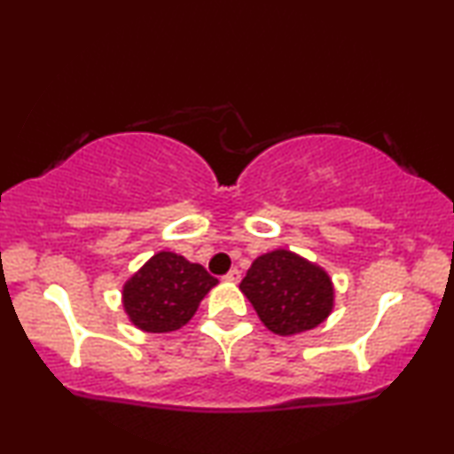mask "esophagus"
I'll list each match as a JSON object with an SVG mask.
<instances>
[{
	"instance_id": "1",
	"label": "esophagus",
	"mask_w": 454,
	"mask_h": 454,
	"mask_svg": "<svg viewBox=\"0 0 454 454\" xmlns=\"http://www.w3.org/2000/svg\"><path fill=\"white\" fill-rule=\"evenodd\" d=\"M223 278H225L227 283H239V278H241V272H239L238 269H231V270L227 272L225 277H223Z\"/></svg>"
}]
</instances>
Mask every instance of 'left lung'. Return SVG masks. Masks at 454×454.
<instances>
[{
    "instance_id": "1",
    "label": "left lung",
    "mask_w": 454,
    "mask_h": 454,
    "mask_svg": "<svg viewBox=\"0 0 454 454\" xmlns=\"http://www.w3.org/2000/svg\"><path fill=\"white\" fill-rule=\"evenodd\" d=\"M239 289L264 326L281 337L312 331L333 312L331 277L289 250L258 256Z\"/></svg>"
}]
</instances>
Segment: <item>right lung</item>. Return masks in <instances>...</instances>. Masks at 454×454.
<instances>
[{
  "label": "right lung",
  "instance_id": "1",
  "mask_svg": "<svg viewBox=\"0 0 454 454\" xmlns=\"http://www.w3.org/2000/svg\"><path fill=\"white\" fill-rule=\"evenodd\" d=\"M216 283L202 264L159 252L123 285V308L140 331L171 333L190 322Z\"/></svg>",
  "mask_w": 454,
  "mask_h": 454
}]
</instances>
